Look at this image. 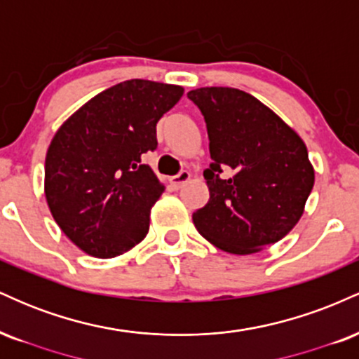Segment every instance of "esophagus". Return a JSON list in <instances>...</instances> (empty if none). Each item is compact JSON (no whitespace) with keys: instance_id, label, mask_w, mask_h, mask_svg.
Returning a JSON list of instances; mask_svg holds the SVG:
<instances>
[{"instance_id":"34e87169","label":"esophagus","mask_w":359,"mask_h":359,"mask_svg":"<svg viewBox=\"0 0 359 359\" xmlns=\"http://www.w3.org/2000/svg\"><path fill=\"white\" fill-rule=\"evenodd\" d=\"M189 179H191V174H189V172H185V170H184V172H180L179 175L170 177V179H168V180H170V184L174 185L175 189H180V187H182L184 184H187V182H189Z\"/></svg>"}]
</instances>
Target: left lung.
Segmentation results:
<instances>
[{"label":"left lung","instance_id":"obj_1","mask_svg":"<svg viewBox=\"0 0 359 359\" xmlns=\"http://www.w3.org/2000/svg\"><path fill=\"white\" fill-rule=\"evenodd\" d=\"M187 97L205 119L212 158L204 170L209 201L192 214L194 224L226 253H258L302 217L314 187L306 143L245 90L199 88Z\"/></svg>","mask_w":359,"mask_h":359}]
</instances>
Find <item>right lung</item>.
<instances>
[{"label": "right lung", "mask_w": 359, "mask_h": 359, "mask_svg": "<svg viewBox=\"0 0 359 359\" xmlns=\"http://www.w3.org/2000/svg\"><path fill=\"white\" fill-rule=\"evenodd\" d=\"M182 86L131 79L89 100L53 135L45 197L62 233L84 253L114 258L145 240L165 191L142 155L156 148V123Z\"/></svg>", "instance_id": "1"}]
</instances>
